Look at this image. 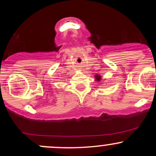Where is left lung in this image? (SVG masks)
Listing matches in <instances>:
<instances>
[{
	"label": "left lung",
	"mask_w": 156,
	"mask_h": 156,
	"mask_svg": "<svg viewBox=\"0 0 156 156\" xmlns=\"http://www.w3.org/2000/svg\"><path fill=\"white\" fill-rule=\"evenodd\" d=\"M100 78H101V77H100V75H96V78H97V80H98L99 81H100Z\"/></svg>",
	"instance_id": "left-lung-1"
}]
</instances>
